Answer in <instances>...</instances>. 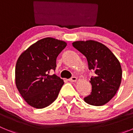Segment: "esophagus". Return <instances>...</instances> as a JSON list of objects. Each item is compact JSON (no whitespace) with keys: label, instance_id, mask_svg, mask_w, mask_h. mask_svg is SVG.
<instances>
[{"label":"esophagus","instance_id":"1","mask_svg":"<svg viewBox=\"0 0 133 133\" xmlns=\"http://www.w3.org/2000/svg\"><path fill=\"white\" fill-rule=\"evenodd\" d=\"M77 80V78L76 77H72L70 78H69V81L70 82H76Z\"/></svg>","mask_w":133,"mask_h":133}]
</instances>
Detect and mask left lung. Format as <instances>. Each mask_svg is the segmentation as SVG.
<instances>
[{
  "label": "left lung",
  "mask_w": 133,
  "mask_h": 133,
  "mask_svg": "<svg viewBox=\"0 0 133 133\" xmlns=\"http://www.w3.org/2000/svg\"><path fill=\"white\" fill-rule=\"evenodd\" d=\"M72 46L86 56L89 70L95 73L90 81L92 92L84 101L94 106L104 105L112 99L121 85L119 61L109 48L97 41H76Z\"/></svg>",
  "instance_id": "8db88e82"
}]
</instances>
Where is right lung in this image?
Segmentation results:
<instances>
[{"label": "right lung", "instance_id": "add662e5", "mask_svg": "<svg viewBox=\"0 0 133 133\" xmlns=\"http://www.w3.org/2000/svg\"><path fill=\"white\" fill-rule=\"evenodd\" d=\"M66 46L63 41L47 37L39 40L21 54L15 68L16 86L30 106L43 109L58 97L64 81L56 75V58Z\"/></svg>", "mask_w": 133, "mask_h": 133}]
</instances>
